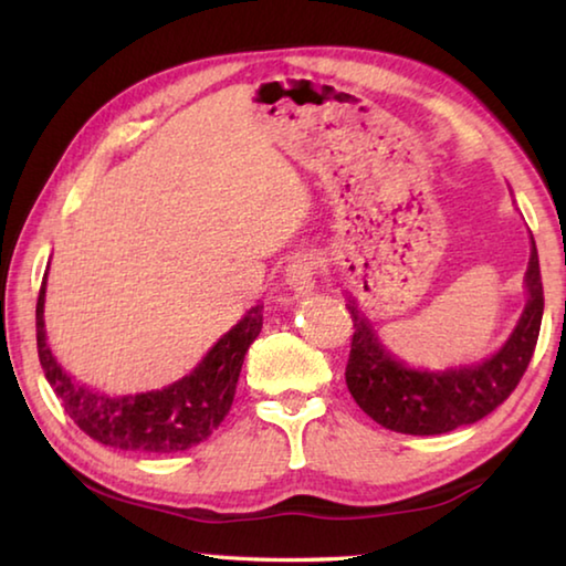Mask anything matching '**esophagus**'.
Returning a JSON list of instances; mask_svg holds the SVG:
<instances>
[{
	"label": "esophagus",
	"mask_w": 566,
	"mask_h": 566,
	"mask_svg": "<svg viewBox=\"0 0 566 566\" xmlns=\"http://www.w3.org/2000/svg\"><path fill=\"white\" fill-rule=\"evenodd\" d=\"M314 276H317V262L312 260V256H294L286 266V274H284V282L290 290L294 292V296H306L314 292Z\"/></svg>",
	"instance_id": "1"
}]
</instances>
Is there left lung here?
<instances>
[{
  "instance_id": "8db88e82",
  "label": "left lung",
  "mask_w": 566,
  "mask_h": 566,
  "mask_svg": "<svg viewBox=\"0 0 566 566\" xmlns=\"http://www.w3.org/2000/svg\"><path fill=\"white\" fill-rule=\"evenodd\" d=\"M524 284L526 306L504 347L472 367L444 371L409 369L391 357L357 310V302L349 300L354 334L344 377L354 401L377 424L419 437L452 432L490 415L520 385L539 339L544 290L534 239Z\"/></svg>"
}]
</instances>
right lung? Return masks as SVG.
I'll return each instance as SVG.
<instances>
[{
  "label": "right lung",
  "mask_w": 566,
  "mask_h": 566,
  "mask_svg": "<svg viewBox=\"0 0 566 566\" xmlns=\"http://www.w3.org/2000/svg\"><path fill=\"white\" fill-rule=\"evenodd\" d=\"M44 292L46 274L42 280L40 300H36L40 364L66 415L94 442L124 449V452L169 454L185 452V449L205 442L222 424L234 401L244 354L262 332L260 304L252 306L207 352V357L175 385L139 391V395L109 397L99 389L80 385L54 359L44 332Z\"/></svg>",
  "instance_id": "1"
}]
</instances>
